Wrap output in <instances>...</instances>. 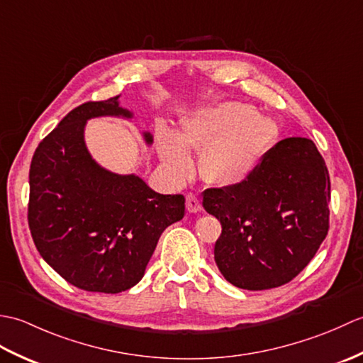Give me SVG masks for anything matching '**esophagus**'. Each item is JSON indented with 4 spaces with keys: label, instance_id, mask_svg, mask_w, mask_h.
<instances>
[{
    "label": "esophagus",
    "instance_id": "obj_1",
    "mask_svg": "<svg viewBox=\"0 0 363 363\" xmlns=\"http://www.w3.org/2000/svg\"><path fill=\"white\" fill-rule=\"evenodd\" d=\"M187 211L191 213H196L201 211V203H199V199L196 195H187Z\"/></svg>",
    "mask_w": 363,
    "mask_h": 363
}]
</instances>
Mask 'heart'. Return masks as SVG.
Wrapping results in <instances>:
<instances>
[{"instance_id":"1","label":"heart","mask_w":363,"mask_h":363,"mask_svg":"<svg viewBox=\"0 0 363 363\" xmlns=\"http://www.w3.org/2000/svg\"><path fill=\"white\" fill-rule=\"evenodd\" d=\"M276 128L272 118L254 113L246 103H221L186 120L179 137L162 130L157 148L173 176L184 179L191 173L189 151L203 152L201 174L215 186H237L256 172L272 146Z\"/></svg>"}]
</instances>
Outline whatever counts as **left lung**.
Listing matches in <instances>:
<instances>
[{
  "label": "left lung",
  "instance_id": "left-lung-1",
  "mask_svg": "<svg viewBox=\"0 0 363 363\" xmlns=\"http://www.w3.org/2000/svg\"><path fill=\"white\" fill-rule=\"evenodd\" d=\"M330 181L309 138H284L248 179L209 189L206 212L221 223L213 256L238 289L268 290L290 282L313 259L329 229Z\"/></svg>",
  "mask_w": 363,
  "mask_h": 363
}]
</instances>
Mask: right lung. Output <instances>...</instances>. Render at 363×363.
<instances>
[{"instance_id": "1", "label": "right lung", "mask_w": 363, "mask_h": 363, "mask_svg": "<svg viewBox=\"0 0 363 363\" xmlns=\"http://www.w3.org/2000/svg\"><path fill=\"white\" fill-rule=\"evenodd\" d=\"M118 96L76 107L46 135L29 169L28 221L40 256L74 287L125 291L142 279L159 237L186 213L182 195H160L137 174L103 168L87 150V120L134 113ZM152 143L148 130L142 133Z\"/></svg>"}]
</instances>
